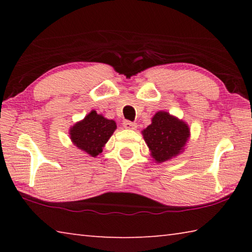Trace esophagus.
<instances>
[{"label":"esophagus","mask_w":252,"mask_h":252,"mask_svg":"<svg viewBox=\"0 0 252 252\" xmlns=\"http://www.w3.org/2000/svg\"><path fill=\"white\" fill-rule=\"evenodd\" d=\"M123 126H125L126 129L134 130L135 127H136V123L131 122V121H123Z\"/></svg>","instance_id":"1"}]
</instances>
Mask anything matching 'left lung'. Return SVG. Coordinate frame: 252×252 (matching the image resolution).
Instances as JSON below:
<instances>
[{
    "mask_svg": "<svg viewBox=\"0 0 252 252\" xmlns=\"http://www.w3.org/2000/svg\"><path fill=\"white\" fill-rule=\"evenodd\" d=\"M142 134L151 157L161 163L180 155L189 139L190 130L186 122L165 111H159Z\"/></svg>",
    "mask_w": 252,
    "mask_h": 252,
    "instance_id": "left-lung-1",
    "label": "left lung"
}]
</instances>
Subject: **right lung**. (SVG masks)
Here are the masks:
<instances>
[{
  "label": "right lung",
  "instance_id": "add662e5",
  "mask_svg": "<svg viewBox=\"0 0 252 252\" xmlns=\"http://www.w3.org/2000/svg\"><path fill=\"white\" fill-rule=\"evenodd\" d=\"M116 129V122L93 110L82 121L71 126L70 138L76 148L95 158L103 150L104 144Z\"/></svg>",
  "mask_w": 252,
  "mask_h": 252
}]
</instances>
